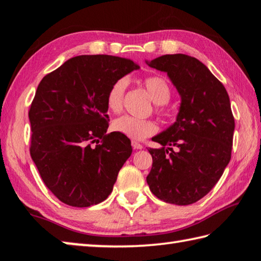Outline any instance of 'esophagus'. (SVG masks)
I'll list each match as a JSON object with an SVG mask.
<instances>
[{
    "label": "esophagus",
    "mask_w": 261,
    "mask_h": 261,
    "mask_svg": "<svg viewBox=\"0 0 261 261\" xmlns=\"http://www.w3.org/2000/svg\"><path fill=\"white\" fill-rule=\"evenodd\" d=\"M131 145H132V147H134L135 149H141V148H143V145H141L140 143H138V141L132 140L131 141Z\"/></svg>",
    "instance_id": "obj_1"
}]
</instances>
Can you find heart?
<instances>
[{
  "instance_id": "obj_1",
  "label": "heart",
  "mask_w": 261,
  "mask_h": 261,
  "mask_svg": "<svg viewBox=\"0 0 261 261\" xmlns=\"http://www.w3.org/2000/svg\"><path fill=\"white\" fill-rule=\"evenodd\" d=\"M126 77H121L110 85L106 95V105L109 112L118 114L123 109L125 91L127 87ZM144 86L146 88L149 98L156 105H166L171 99V90L168 82L160 76H149L144 79ZM159 113L163 112V108H156ZM114 131L134 140H144L149 136H153L158 130V126L152 120H141L134 116L118 117L113 123Z\"/></svg>"
}]
</instances>
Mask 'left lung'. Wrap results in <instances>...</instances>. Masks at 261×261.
Listing matches in <instances>:
<instances>
[{
  "mask_svg": "<svg viewBox=\"0 0 261 261\" xmlns=\"http://www.w3.org/2000/svg\"><path fill=\"white\" fill-rule=\"evenodd\" d=\"M147 64L167 72L182 99L176 122L153 138L162 147L148 149L147 184L168 204H193L214 188L231 159L230 100L222 83L192 56L163 55Z\"/></svg>",
  "mask_w": 261,
  "mask_h": 261,
  "instance_id": "1",
  "label": "left lung"
}]
</instances>
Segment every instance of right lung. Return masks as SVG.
<instances>
[{"label": "right lung", "instance_id": "1", "mask_svg": "<svg viewBox=\"0 0 261 261\" xmlns=\"http://www.w3.org/2000/svg\"><path fill=\"white\" fill-rule=\"evenodd\" d=\"M137 69L122 57L82 55L39 84L29 112L30 153L43 183L64 204L88 207L112 193L132 147L122 134H106V95L116 79Z\"/></svg>", "mask_w": 261, "mask_h": 261}]
</instances>
